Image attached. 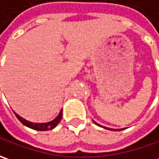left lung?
<instances>
[{
	"label": "left lung",
	"mask_w": 159,
	"mask_h": 159,
	"mask_svg": "<svg viewBox=\"0 0 159 159\" xmlns=\"http://www.w3.org/2000/svg\"><path fill=\"white\" fill-rule=\"evenodd\" d=\"M94 123H95V122H94ZM95 124H96L97 125H98L97 123H95ZM104 128H106V129H108V130H112V129H110V128H107V127H104ZM115 131H117V129H115Z\"/></svg>",
	"instance_id": "8db88e82"
}]
</instances>
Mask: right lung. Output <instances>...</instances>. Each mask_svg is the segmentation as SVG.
I'll use <instances>...</instances> for the list:
<instances>
[{
	"label": "right lung",
	"instance_id": "add662e5",
	"mask_svg": "<svg viewBox=\"0 0 159 159\" xmlns=\"http://www.w3.org/2000/svg\"><path fill=\"white\" fill-rule=\"evenodd\" d=\"M14 114L16 115L17 118L18 120L20 121L24 125L27 126V127L34 129V130H37V131H48V130H52L54 127L57 126V125L59 123V121L61 120L62 118V110L59 112V115L52 122H49V123H43V124H35V123H32L29 121L25 120L24 118H22L21 116H19L18 115L16 114L14 112Z\"/></svg>",
	"mask_w": 159,
	"mask_h": 159
}]
</instances>
